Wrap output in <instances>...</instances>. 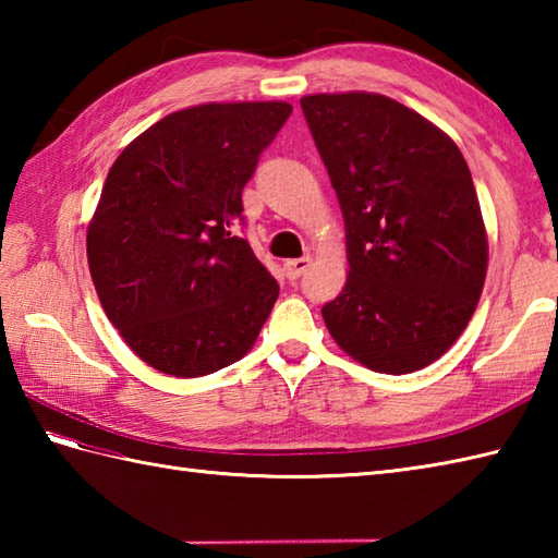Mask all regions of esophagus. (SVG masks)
Wrapping results in <instances>:
<instances>
[{
    "instance_id": "1",
    "label": "esophagus",
    "mask_w": 558,
    "mask_h": 558,
    "mask_svg": "<svg viewBox=\"0 0 558 558\" xmlns=\"http://www.w3.org/2000/svg\"><path fill=\"white\" fill-rule=\"evenodd\" d=\"M310 264H312V258L310 256H304V258H290V260H286V276L290 278V280H298L302 272L310 268Z\"/></svg>"
}]
</instances>
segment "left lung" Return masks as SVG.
Wrapping results in <instances>:
<instances>
[{"label":"left lung","mask_w":558,"mask_h":558,"mask_svg":"<svg viewBox=\"0 0 558 558\" xmlns=\"http://www.w3.org/2000/svg\"><path fill=\"white\" fill-rule=\"evenodd\" d=\"M300 102L345 220L350 272L322 310L328 333L372 372H417L460 338L487 278L468 162L393 98L350 90Z\"/></svg>","instance_id":"left-lung-1"}]
</instances>
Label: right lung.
I'll return each mask as SVG.
<instances>
[{"label": "right lung", "instance_id": "obj_1", "mask_svg": "<svg viewBox=\"0 0 558 558\" xmlns=\"http://www.w3.org/2000/svg\"><path fill=\"white\" fill-rule=\"evenodd\" d=\"M290 102H206L129 144L108 172L86 248L105 314L170 376L222 369L254 348L278 282L234 234L242 189Z\"/></svg>", "mask_w": 558, "mask_h": 558}]
</instances>
